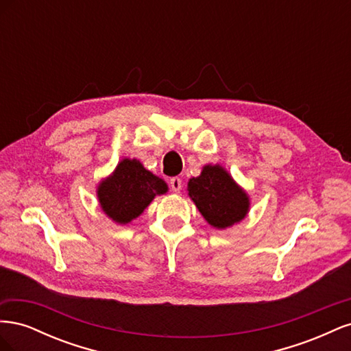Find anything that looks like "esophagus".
<instances>
[{"instance_id": "1", "label": "esophagus", "mask_w": 351, "mask_h": 351, "mask_svg": "<svg viewBox=\"0 0 351 351\" xmlns=\"http://www.w3.org/2000/svg\"><path fill=\"white\" fill-rule=\"evenodd\" d=\"M169 187H171L173 192H176V193H180V190L183 189V182H182V178H178V177H173L171 180H169Z\"/></svg>"}]
</instances>
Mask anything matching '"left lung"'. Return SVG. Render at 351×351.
<instances>
[{"label": "left lung", "instance_id": "8db88e82", "mask_svg": "<svg viewBox=\"0 0 351 351\" xmlns=\"http://www.w3.org/2000/svg\"><path fill=\"white\" fill-rule=\"evenodd\" d=\"M189 196L212 227L224 230L247 215V193L221 165H205L199 177L189 180Z\"/></svg>", "mask_w": 351, "mask_h": 351}]
</instances>
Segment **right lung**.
Listing matches in <instances>:
<instances>
[{
	"instance_id": "obj_1",
	"label": "right lung",
	"mask_w": 351,
	"mask_h": 351,
	"mask_svg": "<svg viewBox=\"0 0 351 351\" xmlns=\"http://www.w3.org/2000/svg\"><path fill=\"white\" fill-rule=\"evenodd\" d=\"M167 192L168 186L162 178L147 171L141 161L129 158H124L97 190L102 210L117 224H129L155 196Z\"/></svg>"
}]
</instances>
